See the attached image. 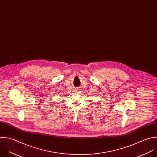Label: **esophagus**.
Returning <instances> with one entry per match:
<instances>
[{
  "instance_id": "obj_1",
  "label": "esophagus",
  "mask_w": 157,
  "mask_h": 157,
  "mask_svg": "<svg viewBox=\"0 0 157 157\" xmlns=\"http://www.w3.org/2000/svg\"><path fill=\"white\" fill-rule=\"evenodd\" d=\"M75 90H76V92H78V91H79V89H78V88H76Z\"/></svg>"
}]
</instances>
